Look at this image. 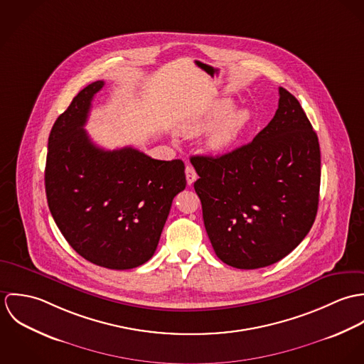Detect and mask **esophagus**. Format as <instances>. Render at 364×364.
I'll return each mask as SVG.
<instances>
[{"instance_id": "34e87169", "label": "esophagus", "mask_w": 364, "mask_h": 364, "mask_svg": "<svg viewBox=\"0 0 364 364\" xmlns=\"http://www.w3.org/2000/svg\"><path fill=\"white\" fill-rule=\"evenodd\" d=\"M185 173H186V182H188V185H192V183L196 181V178H198V173H196V171H195V168H193L192 165H188V166H186Z\"/></svg>"}]
</instances>
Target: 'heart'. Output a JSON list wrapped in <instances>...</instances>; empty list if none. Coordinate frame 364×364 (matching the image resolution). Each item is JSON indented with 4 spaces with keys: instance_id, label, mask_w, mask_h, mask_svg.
<instances>
[{
    "instance_id": "1",
    "label": "heart",
    "mask_w": 364,
    "mask_h": 364,
    "mask_svg": "<svg viewBox=\"0 0 364 364\" xmlns=\"http://www.w3.org/2000/svg\"><path fill=\"white\" fill-rule=\"evenodd\" d=\"M234 106L235 104L228 98L208 105L183 123V132L188 136L196 137L213 128L206 139L208 150L214 153L227 150L238 140L251 120V112L248 109H237L232 112Z\"/></svg>"
}]
</instances>
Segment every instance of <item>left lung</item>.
<instances>
[{"label":"left lung","mask_w":364,"mask_h":364,"mask_svg":"<svg viewBox=\"0 0 364 364\" xmlns=\"http://www.w3.org/2000/svg\"><path fill=\"white\" fill-rule=\"evenodd\" d=\"M279 107L255 139L220 156L191 158L215 255L258 269L289 255L315 221L321 151L300 102L279 88Z\"/></svg>","instance_id":"1"}]
</instances>
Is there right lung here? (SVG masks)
<instances>
[{"label": "right lung", "mask_w": 364, "mask_h": 364, "mask_svg": "<svg viewBox=\"0 0 364 364\" xmlns=\"http://www.w3.org/2000/svg\"><path fill=\"white\" fill-rule=\"evenodd\" d=\"M85 87L53 124L45 185L53 218L84 259L124 270L150 259L173 198L185 189V164L133 149L104 150L84 130L94 95Z\"/></svg>", "instance_id": "1"}]
</instances>
